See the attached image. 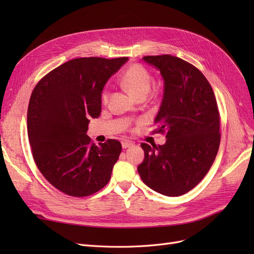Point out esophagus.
<instances>
[{
    "label": "esophagus",
    "mask_w": 254,
    "mask_h": 254,
    "mask_svg": "<svg viewBox=\"0 0 254 254\" xmlns=\"http://www.w3.org/2000/svg\"><path fill=\"white\" fill-rule=\"evenodd\" d=\"M131 145H133V142H131V141H129V140H123L122 141V147L123 148L130 147Z\"/></svg>",
    "instance_id": "1"
}]
</instances>
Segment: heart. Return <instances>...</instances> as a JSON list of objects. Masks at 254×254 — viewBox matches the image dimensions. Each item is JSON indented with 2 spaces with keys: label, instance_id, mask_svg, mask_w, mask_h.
I'll return each mask as SVG.
<instances>
[{
  "label": "heart",
  "instance_id": "heart-1",
  "mask_svg": "<svg viewBox=\"0 0 254 254\" xmlns=\"http://www.w3.org/2000/svg\"><path fill=\"white\" fill-rule=\"evenodd\" d=\"M152 76L144 65L133 64L130 65L122 77V83L130 94L136 98H145L152 86ZM109 91L105 88L102 92V101L106 103Z\"/></svg>",
  "mask_w": 254,
  "mask_h": 254
}]
</instances>
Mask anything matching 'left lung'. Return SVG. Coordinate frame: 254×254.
Listing matches in <instances>:
<instances>
[{"mask_svg": "<svg viewBox=\"0 0 254 254\" xmlns=\"http://www.w3.org/2000/svg\"><path fill=\"white\" fill-rule=\"evenodd\" d=\"M164 79V96L153 133L164 145L142 143L144 161L137 172L146 186L177 197L188 193L211 168L220 144L216 97L205 76L188 61L172 55L144 56Z\"/></svg>", "mask_w": 254, "mask_h": 254, "instance_id": "obj_1", "label": "left lung"}]
</instances>
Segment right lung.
I'll use <instances>...</instances> for the list:
<instances>
[{
  "mask_svg": "<svg viewBox=\"0 0 254 254\" xmlns=\"http://www.w3.org/2000/svg\"><path fill=\"white\" fill-rule=\"evenodd\" d=\"M127 57H81L66 61L39 80L30 95L27 133L33 158L53 187L73 197L102 190L111 178L122 144L96 146L86 134L102 111V91Z\"/></svg>",
  "mask_w": 254,
  "mask_h": 254,
  "instance_id": "obj_1",
  "label": "right lung"
}]
</instances>
